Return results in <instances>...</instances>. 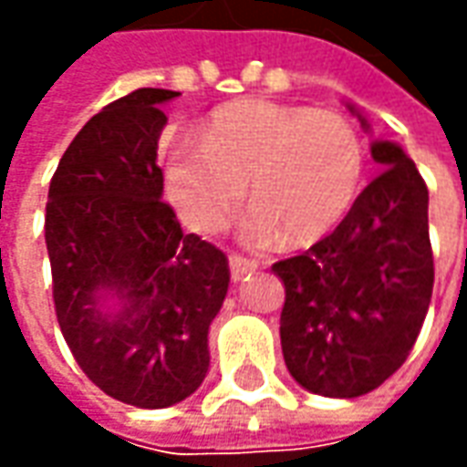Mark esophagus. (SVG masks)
<instances>
[{
	"label": "esophagus",
	"instance_id": "obj_1",
	"mask_svg": "<svg viewBox=\"0 0 467 467\" xmlns=\"http://www.w3.org/2000/svg\"><path fill=\"white\" fill-rule=\"evenodd\" d=\"M257 270V263L243 254H230V275L234 283H243L247 275H253Z\"/></svg>",
	"mask_w": 467,
	"mask_h": 467
}]
</instances>
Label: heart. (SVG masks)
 I'll use <instances>...</instances> for the list:
<instances>
[{
	"instance_id": "1",
	"label": "heart",
	"mask_w": 467,
	"mask_h": 467,
	"mask_svg": "<svg viewBox=\"0 0 467 467\" xmlns=\"http://www.w3.org/2000/svg\"><path fill=\"white\" fill-rule=\"evenodd\" d=\"M365 152L358 132L335 112L260 99L217 109L202 142L167 154V190L184 223L217 233L237 202L254 204L240 233L250 244L320 240L360 192Z\"/></svg>"
}]
</instances>
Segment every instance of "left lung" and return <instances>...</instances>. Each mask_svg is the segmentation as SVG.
Returning <instances> with one entry per match:
<instances>
[{
	"instance_id": "8db88e82",
	"label": "left lung",
	"mask_w": 467,
	"mask_h": 467,
	"mask_svg": "<svg viewBox=\"0 0 467 467\" xmlns=\"http://www.w3.org/2000/svg\"><path fill=\"white\" fill-rule=\"evenodd\" d=\"M365 130L370 122L355 105ZM382 172L333 233L280 260L285 365L305 390L358 398L380 388L418 340L432 295L428 187L400 144L375 140Z\"/></svg>"
}]
</instances>
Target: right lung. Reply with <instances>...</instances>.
Listing matches in <instances>:
<instances>
[{"mask_svg":"<svg viewBox=\"0 0 467 467\" xmlns=\"http://www.w3.org/2000/svg\"><path fill=\"white\" fill-rule=\"evenodd\" d=\"M180 92L144 87L79 130L49 182L55 310L77 365L109 398L170 408L202 385L230 285L223 250L162 202L157 140Z\"/></svg>","mask_w":467,"mask_h":467,"instance_id":"obj_1","label":"right lung"}]
</instances>
